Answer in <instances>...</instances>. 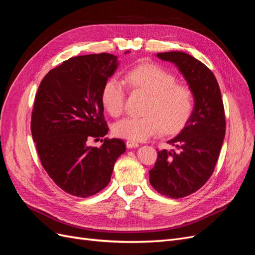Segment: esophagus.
Here are the masks:
<instances>
[{
  "mask_svg": "<svg viewBox=\"0 0 255 255\" xmlns=\"http://www.w3.org/2000/svg\"><path fill=\"white\" fill-rule=\"evenodd\" d=\"M139 146V144H138L137 142L133 141V140H128L127 141V148L128 149H133V148H138Z\"/></svg>",
  "mask_w": 255,
  "mask_h": 255,
  "instance_id": "1",
  "label": "esophagus"
}]
</instances>
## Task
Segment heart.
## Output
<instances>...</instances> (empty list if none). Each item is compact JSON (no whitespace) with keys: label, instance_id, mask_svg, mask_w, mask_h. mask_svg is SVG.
<instances>
[{"label":"heart","instance_id":"obj_1","mask_svg":"<svg viewBox=\"0 0 255 255\" xmlns=\"http://www.w3.org/2000/svg\"><path fill=\"white\" fill-rule=\"evenodd\" d=\"M134 92L148 96L141 117H128L113 128L114 134L129 140L144 141L161 130L171 135L181 130L188 121L194 96L186 84L176 82L175 75L159 65L144 63L130 69L125 76ZM126 88L118 79H110L102 89V104L113 117L125 109Z\"/></svg>","mask_w":255,"mask_h":255}]
</instances>
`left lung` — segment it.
Listing matches in <instances>:
<instances>
[{"label":"left lung","mask_w":255,"mask_h":255,"mask_svg":"<svg viewBox=\"0 0 255 255\" xmlns=\"http://www.w3.org/2000/svg\"><path fill=\"white\" fill-rule=\"evenodd\" d=\"M156 56L177 67L195 100L186 125L168 140L176 150L158 151L155 166L149 171L154 189L179 199L194 194L211 177L226 135L225 109L218 82L201 61L180 51Z\"/></svg>","instance_id":"obj_1"}]
</instances>
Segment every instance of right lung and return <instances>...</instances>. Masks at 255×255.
I'll return each mask as SVG.
<instances>
[{
    "label": "right lung",
    "mask_w": 255,
    "mask_h": 255,
    "mask_svg": "<svg viewBox=\"0 0 255 255\" xmlns=\"http://www.w3.org/2000/svg\"><path fill=\"white\" fill-rule=\"evenodd\" d=\"M118 65L109 53L72 57L50 70L38 87L30 121L38 155L51 179L72 196L86 198L106 187L126 152L118 138H105L100 148L87 144L109 132L102 89Z\"/></svg>",
    "instance_id": "obj_1"
}]
</instances>
